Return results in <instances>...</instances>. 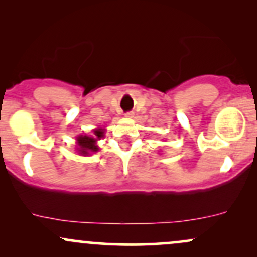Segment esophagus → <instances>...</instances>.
Listing matches in <instances>:
<instances>
[{"label": "esophagus", "instance_id": "obj_1", "mask_svg": "<svg viewBox=\"0 0 257 257\" xmlns=\"http://www.w3.org/2000/svg\"><path fill=\"white\" fill-rule=\"evenodd\" d=\"M124 116H125V117H128V118H132V117H133V113H132V112H126V113L124 114Z\"/></svg>", "mask_w": 257, "mask_h": 257}]
</instances>
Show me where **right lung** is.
I'll return each mask as SVG.
<instances>
[{
    "instance_id": "obj_1",
    "label": "right lung",
    "mask_w": 257,
    "mask_h": 257,
    "mask_svg": "<svg viewBox=\"0 0 257 257\" xmlns=\"http://www.w3.org/2000/svg\"><path fill=\"white\" fill-rule=\"evenodd\" d=\"M105 129L96 128L94 129V135L89 137V135H79L77 137V150L81 155L88 156L90 152H96L99 147L96 146V141L104 138Z\"/></svg>"
}]
</instances>
